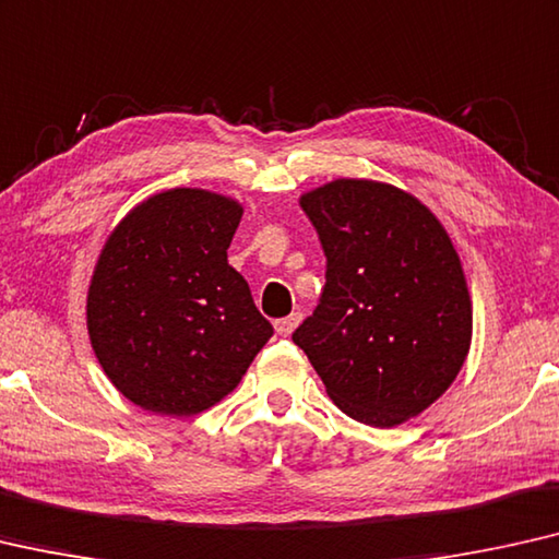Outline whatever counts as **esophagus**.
<instances>
[{
	"label": "esophagus",
	"mask_w": 559,
	"mask_h": 559,
	"mask_svg": "<svg viewBox=\"0 0 559 559\" xmlns=\"http://www.w3.org/2000/svg\"><path fill=\"white\" fill-rule=\"evenodd\" d=\"M301 319H304L301 311L290 313V316H286V319H278L276 321V331L281 333V336H290V333H294V329L298 326V323H301Z\"/></svg>",
	"instance_id": "1"
}]
</instances>
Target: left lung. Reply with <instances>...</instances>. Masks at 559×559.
I'll return each instance as SVG.
<instances>
[{"mask_svg":"<svg viewBox=\"0 0 559 559\" xmlns=\"http://www.w3.org/2000/svg\"><path fill=\"white\" fill-rule=\"evenodd\" d=\"M301 207L326 255V286L294 344L341 412L396 427L452 386L469 352L460 255L437 215L386 182L333 180Z\"/></svg>","mask_w":559,"mask_h":559,"instance_id":"left-lung-1","label":"left lung"}]
</instances>
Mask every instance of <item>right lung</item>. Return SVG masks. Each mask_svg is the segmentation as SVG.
Listing matches in <instances>:
<instances>
[{
    "label": "right lung",
    "mask_w": 559,
    "mask_h": 559,
    "mask_svg": "<svg viewBox=\"0 0 559 559\" xmlns=\"http://www.w3.org/2000/svg\"><path fill=\"white\" fill-rule=\"evenodd\" d=\"M243 207L198 188L147 198L99 253L87 331L107 379L145 412L211 409L273 336L228 265Z\"/></svg>",
    "instance_id": "obj_1"
}]
</instances>
